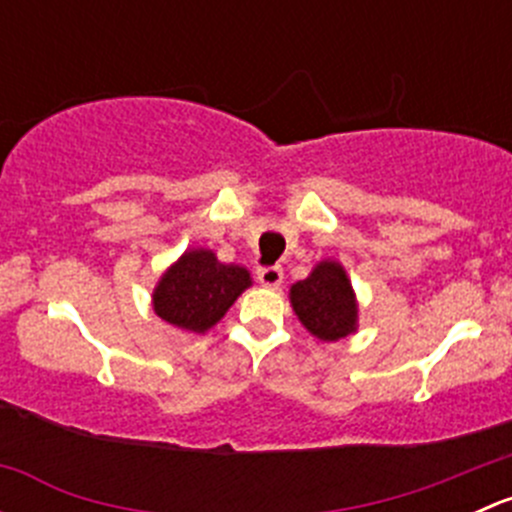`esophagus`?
<instances>
[{
    "label": "esophagus",
    "instance_id": "obj_1",
    "mask_svg": "<svg viewBox=\"0 0 512 512\" xmlns=\"http://www.w3.org/2000/svg\"><path fill=\"white\" fill-rule=\"evenodd\" d=\"M257 280H260L265 287L275 289V287L282 285V280H285V272H282L280 265L260 267V270H257Z\"/></svg>",
    "mask_w": 512,
    "mask_h": 512
}]
</instances>
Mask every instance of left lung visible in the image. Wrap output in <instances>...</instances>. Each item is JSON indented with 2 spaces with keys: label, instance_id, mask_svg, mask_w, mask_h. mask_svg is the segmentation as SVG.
<instances>
[{
  "label": "left lung",
  "instance_id": "8db88e82",
  "mask_svg": "<svg viewBox=\"0 0 512 512\" xmlns=\"http://www.w3.org/2000/svg\"><path fill=\"white\" fill-rule=\"evenodd\" d=\"M289 304L312 337L339 342L359 329V302L347 270L337 260H319L304 280L289 287Z\"/></svg>",
  "mask_w": 512,
  "mask_h": 512
}]
</instances>
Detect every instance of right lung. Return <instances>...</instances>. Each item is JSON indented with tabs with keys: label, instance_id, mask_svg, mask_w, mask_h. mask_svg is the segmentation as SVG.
Here are the masks:
<instances>
[{
	"label": "right lung",
	"instance_id": "1",
	"mask_svg": "<svg viewBox=\"0 0 512 512\" xmlns=\"http://www.w3.org/2000/svg\"><path fill=\"white\" fill-rule=\"evenodd\" d=\"M247 287H252L247 267L225 265L208 247H190L160 275L153 289V312L170 327L205 334Z\"/></svg>",
	"mask_w": 512,
	"mask_h": 512
}]
</instances>
